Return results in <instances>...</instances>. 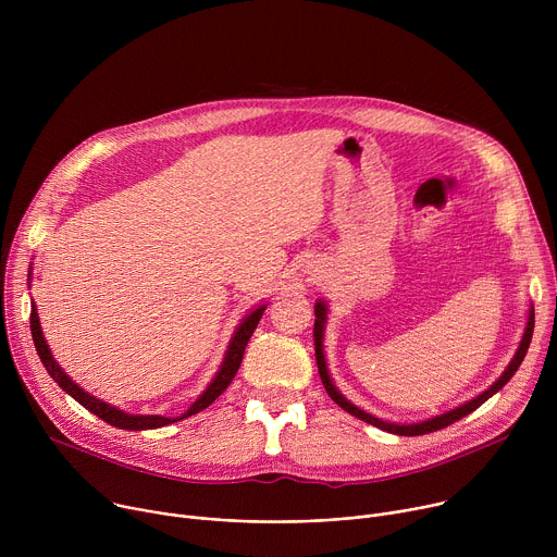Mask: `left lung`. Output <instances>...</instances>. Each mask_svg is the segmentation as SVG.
<instances>
[{
	"mask_svg": "<svg viewBox=\"0 0 557 557\" xmlns=\"http://www.w3.org/2000/svg\"><path fill=\"white\" fill-rule=\"evenodd\" d=\"M326 322H329V306L324 299H317L314 301V329H312V337H314V359H317V368H320V376H322V383L329 392L331 399L342 408L346 410L348 414L383 430V432H389V434H399V436H421V434H430V432H436V430H443L447 425H451L454 421L471 414L475 408H481L490 396H494L498 389H503L507 385V381L516 374V370L520 368L527 350H529V344H531V337H533V324H535V317H533V306H529V314H527V326H524V333H522V339H520V346L513 355V359L509 361V366L505 368V372L485 389L481 392L479 396H473L471 401H465L462 406L449 410V412H443V414H436L428 421H419V423H392V421H383L361 408H357L352 401H348L346 396L337 389V385L333 383L331 379V372H329V363H326V355H324V331H326Z\"/></svg>",
	"mask_w": 557,
	"mask_h": 557,
	"instance_id": "8db88e82",
	"label": "left lung"
}]
</instances>
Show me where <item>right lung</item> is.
Here are the masks:
<instances>
[{
	"instance_id": "obj_1",
	"label": "right lung",
	"mask_w": 557,
	"mask_h": 557,
	"mask_svg": "<svg viewBox=\"0 0 557 557\" xmlns=\"http://www.w3.org/2000/svg\"><path fill=\"white\" fill-rule=\"evenodd\" d=\"M33 269V267H30ZM33 275V273H30ZM28 275V280H30ZM267 310V304L253 308L245 320L237 324V329L233 331V337L226 346V352H224V359L220 363V370L215 372V376L211 379V383L207 385V389L198 396V399L187 408L185 414L181 417H161V414H127L123 412L121 408H114L110 406L108 401H101L97 399V396H92L90 392H86L82 385H76L65 372L63 368L54 361L50 348H48V342L44 337V331H41V324H39V314H37V306L33 301V310H30V331H33V342H35V348H37V355L44 363V368L48 370V374L54 379V383H59V387L63 392H67L74 401L82 404L86 410H90L92 414H97L99 419H103L106 423L119 428V430H134V432H140V430H156V428H163V425H170V423H176V421H183L191 414H198L202 412L205 408H209L218 396L228 387V383L233 381L237 368H240L243 363V357H245V348L253 335V331L258 329L260 320H262V312Z\"/></svg>"
}]
</instances>
